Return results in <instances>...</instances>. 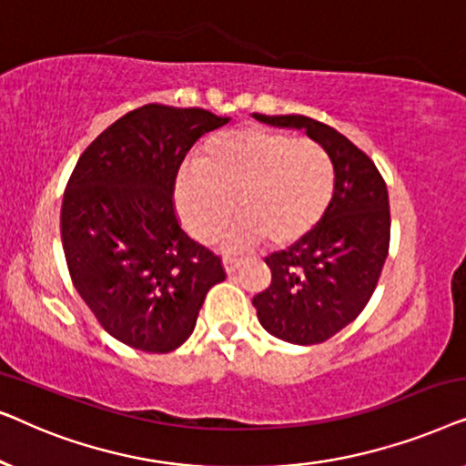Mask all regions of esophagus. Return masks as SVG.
<instances>
[{
	"instance_id": "obj_1",
	"label": "esophagus",
	"mask_w": 466,
	"mask_h": 466,
	"mask_svg": "<svg viewBox=\"0 0 466 466\" xmlns=\"http://www.w3.org/2000/svg\"><path fill=\"white\" fill-rule=\"evenodd\" d=\"M222 263H225L227 273H233L239 267L241 260L238 257H231V254H225V257H222Z\"/></svg>"
}]
</instances>
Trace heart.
<instances>
[{
  "label": "heart",
  "instance_id": "b5f03b06",
  "mask_svg": "<svg viewBox=\"0 0 466 466\" xmlns=\"http://www.w3.org/2000/svg\"><path fill=\"white\" fill-rule=\"evenodd\" d=\"M333 165L322 146L292 133L246 125L203 144L201 163L177 171L174 199L182 225L208 239L238 209L231 246L267 239L276 248L303 241L333 197Z\"/></svg>",
  "mask_w": 466,
  "mask_h": 466
}]
</instances>
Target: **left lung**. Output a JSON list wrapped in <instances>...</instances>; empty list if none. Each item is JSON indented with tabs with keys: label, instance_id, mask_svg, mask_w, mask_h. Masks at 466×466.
Here are the masks:
<instances>
[{
	"label": "left lung",
	"instance_id": "8db88e82",
	"mask_svg": "<svg viewBox=\"0 0 466 466\" xmlns=\"http://www.w3.org/2000/svg\"><path fill=\"white\" fill-rule=\"evenodd\" d=\"M257 120L295 127L327 150L333 197L320 225L289 250L265 258L271 284L252 299L267 333L311 346L356 320L378 286L390 246V203L375 163L333 127L301 114Z\"/></svg>",
	"mask_w": 466,
	"mask_h": 466
}]
</instances>
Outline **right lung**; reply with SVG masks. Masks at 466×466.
<instances>
[{"instance_id":"right-lung-1","label":"right lung","mask_w":466,"mask_h":466,"mask_svg":"<svg viewBox=\"0 0 466 466\" xmlns=\"http://www.w3.org/2000/svg\"><path fill=\"white\" fill-rule=\"evenodd\" d=\"M227 123L201 107L148 104L107 127L76 163L61 206L67 269L97 322L127 346L152 354L182 346L208 290L227 278L174 206L184 157Z\"/></svg>"}]
</instances>
